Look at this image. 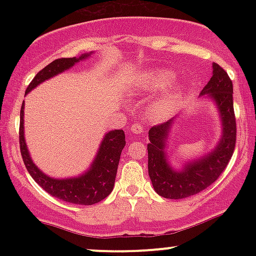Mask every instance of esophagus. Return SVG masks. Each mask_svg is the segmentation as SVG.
<instances>
[{
  "label": "esophagus",
  "instance_id": "obj_1",
  "mask_svg": "<svg viewBox=\"0 0 256 256\" xmlns=\"http://www.w3.org/2000/svg\"><path fill=\"white\" fill-rule=\"evenodd\" d=\"M131 131L136 134H140L143 132V128L140 124H134L131 126Z\"/></svg>",
  "mask_w": 256,
  "mask_h": 256
}]
</instances>
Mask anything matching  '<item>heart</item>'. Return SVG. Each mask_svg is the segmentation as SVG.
I'll return each mask as SVG.
<instances>
[{"instance_id":"b5f03b06","label":"heart","mask_w":256,"mask_h":256,"mask_svg":"<svg viewBox=\"0 0 256 256\" xmlns=\"http://www.w3.org/2000/svg\"><path fill=\"white\" fill-rule=\"evenodd\" d=\"M177 79V73L172 70L160 68L146 71L140 76L134 84V90L137 92H158L171 86ZM182 86H173L160 98L149 104L148 114L152 120H164L168 118L177 107L180 98Z\"/></svg>"}]
</instances>
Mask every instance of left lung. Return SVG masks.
<instances>
[{"label":"left lung","instance_id":"obj_1","mask_svg":"<svg viewBox=\"0 0 256 256\" xmlns=\"http://www.w3.org/2000/svg\"><path fill=\"white\" fill-rule=\"evenodd\" d=\"M213 76L200 92V98L213 102L218 110L222 136L213 149L202 156L184 161L176 168L170 156V137L176 118L149 130L148 173L158 195L179 200L196 195L213 184L234 154L236 143V119L234 112L232 82L218 64H213Z\"/></svg>","mask_w":256,"mask_h":256}]
</instances>
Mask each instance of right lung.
I'll list each match as a JSON object with an SVG mask.
<instances>
[{
  "label": "right lung",
  "instance_id": "right-lung-1",
  "mask_svg": "<svg viewBox=\"0 0 256 256\" xmlns=\"http://www.w3.org/2000/svg\"><path fill=\"white\" fill-rule=\"evenodd\" d=\"M92 54V52H85L77 58H62L52 61L32 79L30 85L26 89V94L30 92L43 82L67 71L76 64L90 58ZM24 108L25 102H22V110H20L19 130L20 152H22L26 168L31 177L34 179V182L52 196L70 202V204L90 206L98 204L107 198L114 188L120 154L126 144L124 131L112 130L106 132L104 140L98 146L95 158L92 160L89 168L82 174L68 178H54L40 171L32 160L25 140Z\"/></svg>",
  "mask_w": 256,
  "mask_h": 256
}]
</instances>
